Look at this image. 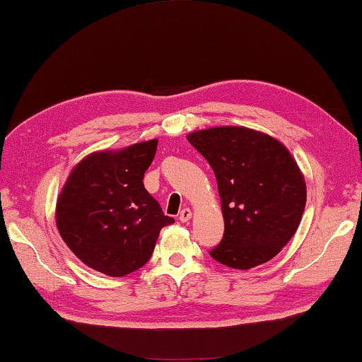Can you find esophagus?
Masks as SVG:
<instances>
[{
	"instance_id": "esophagus-1",
	"label": "esophagus",
	"mask_w": 362,
	"mask_h": 362,
	"mask_svg": "<svg viewBox=\"0 0 362 362\" xmlns=\"http://www.w3.org/2000/svg\"><path fill=\"white\" fill-rule=\"evenodd\" d=\"M191 216H193V214H191V210H189V209H183V210L180 211L179 219H180L182 223H187V221H189Z\"/></svg>"
}]
</instances>
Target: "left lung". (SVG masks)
Returning <instances> with one entry per match:
<instances>
[{
    "label": "left lung",
    "mask_w": 362,
    "mask_h": 362,
    "mask_svg": "<svg viewBox=\"0 0 362 362\" xmlns=\"http://www.w3.org/2000/svg\"><path fill=\"white\" fill-rule=\"evenodd\" d=\"M187 139L214 169L221 199L224 235L210 256L235 270L272 260L295 235L306 205V182L292 153L246 127H211Z\"/></svg>",
    "instance_id": "8db88e82"
}]
</instances>
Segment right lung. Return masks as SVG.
<instances>
[{"label":"right lung","instance_id":"add662e5","mask_svg":"<svg viewBox=\"0 0 362 362\" xmlns=\"http://www.w3.org/2000/svg\"><path fill=\"white\" fill-rule=\"evenodd\" d=\"M158 139L98 151L69 174L56 201L59 235L84 265L103 274L138 270L151 259L161 228L174 223L144 188Z\"/></svg>","mask_w":362,"mask_h":362}]
</instances>
